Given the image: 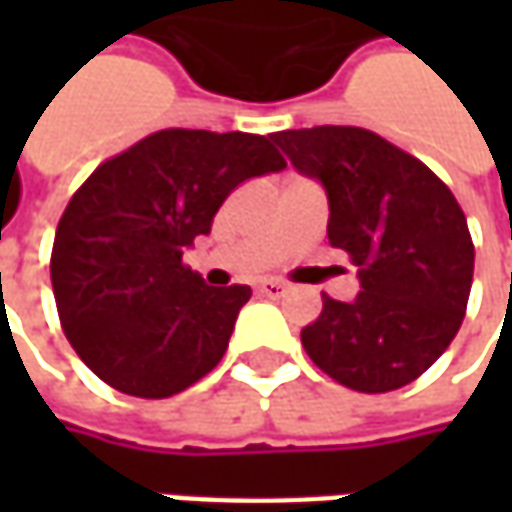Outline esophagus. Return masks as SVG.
<instances>
[{
  "instance_id": "obj_1",
  "label": "esophagus",
  "mask_w": 512,
  "mask_h": 512,
  "mask_svg": "<svg viewBox=\"0 0 512 512\" xmlns=\"http://www.w3.org/2000/svg\"><path fill=\"white\" fill-rule=\"evenodd\" d=\"M259 293L267 296V299H279V296H285L287 293V285L285 282H279V279H267L259 285Z\"/></svg>"
}]
</instances>
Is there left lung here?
I'll return each mask as SVG.
<instances>
[{"label":"left lung","instance_id":"8db88e82","mask_svg":"<svg viewBox=\"0 0 512 512\" xmlns=\"http://www.w3.org/2000/svg\"><path fill=\"white\" fill-rule=\"evenodd\" d=\"M293 168L327 190L330 245L359 267L353 302L322 296L302 330L313 364L359 393L416 382L462 327L473 239L442 179L379 133L347 125L279 130Z\"/></svg>","mask_w":512,"mask_h":512}]
</instances>
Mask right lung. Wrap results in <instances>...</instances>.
<instances>
[{"label":"right lung","instance_id":"right-lung-1","mask_svg":"<svg viewBox=\"0 0 512 512\" xmlns=\"http://www.w3.org/2000/svg\"><path fill=\"white\" fill-rule=\"evenodd\" d=\"M270 136L168 128L110 156L70 196L50 282L76 356L119 393L168 399L225 356L250 287H210L182 250L227 193L285 168Z\"/></svg>","mask_w":512,"mask_h":512}]
</instances>
